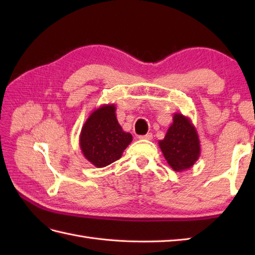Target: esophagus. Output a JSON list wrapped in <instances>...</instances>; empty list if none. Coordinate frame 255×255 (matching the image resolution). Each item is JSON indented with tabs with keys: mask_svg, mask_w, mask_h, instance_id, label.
Instances as JSON below:
<instances>
[{
	"mask_svg": "<svg viewBox=\"0 0 255 255\" xmlns=\"http://www.w3.org/2000/svg\"><path fill=\"white\" fill-rule=\"evenodd\" d=\"M139 139H142V140H152V133H147V134H143V136H139Z\"/></svg>",
	"mask_w": 255,
	"mask_h": 255,
	"instance_id": "esophagus-1",
	"label": "esophagus"
}]
</instances>
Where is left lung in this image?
<instances>
[{"instance_id": "1", "label": "left lung", "mask_w": 255, "mask_h": 255, "mask_svg": "<svg viewBox=\"0 0 255 255\" xmlns=\"http://www.w3.org/2000/svg\"><path fill=\"white\" fill-rule=\"evenodd\" d=\"M159 147L167 163L176 172L186 171L195 164L200 155V142L192 121L183 114L175 113Z\"/></svg>"}]
</instances>
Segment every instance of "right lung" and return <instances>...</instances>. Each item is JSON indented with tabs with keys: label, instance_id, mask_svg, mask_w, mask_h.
Masks as SVG:
<instances>
[{
	"label": "right lung",
	"instance_id": "add662e5",
	"mask_svg": "<svg viewBox=\"0 0 255 255\" xmlns=\"http://www.w3.org/2000/svg\"><path fill=\"white\" fill-rule=\"evenodd\" d=\"M131 141V133L124 131L118 124L114 104H105L92 113L80 133L84 158L96 167L107 166L121 159Z\"/></svg>",
	"mask_w": 255,
	"mask_h": 255
}]
</instances>
